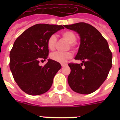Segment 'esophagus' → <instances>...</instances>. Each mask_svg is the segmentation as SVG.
Here are the masks:
<instances>
[{"label":"esophagus","mask_w":120,"mask_h":120,"mask_svg":"<svg viewBox=\"0 0 120 120\" xmlns=\"http://www.w3.org/2000/svg\"><path fill=\"white\" fill-rule=\"evenodd\" d=\"M67 65V64H61V65H62V67L65 66V65Z\"/></svg>","instance_id":"obj_1"}]
</instances>
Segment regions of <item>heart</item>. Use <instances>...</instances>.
<instances>
[{
  "label": "heart",
  "instance_id": "b5f03b06",
  "mask_svg": "<svg viewBox=\"0 0 120 120\" xmlns=\"http://www.w3.org/2000/svg\"><path fill=\"white\" fill-rule=\"evenodd\" d=\"M62 37L63 38L69 43V47L71 49H75V42L77 40V37L75 33L70 30H65L62 33ZM57 38L55 35H52L49 37L47 40V47L51 50H53L56 47ZM72 56V53L70 51L65 52H55L50 55V58L52 60H54L58 63H65L67 60L70 59Z\"/></svg>",
  "mask_w": 120,
  "mask_h": 120
}]
</instances>
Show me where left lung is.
I'll use <instances>...</instances> for the list:
<instances>
[{
    "instance_id": "obj_1",
    "label": "left lung",
    "mask_w": 120,
    "mask_h": 120,
    "mask_svg": "<svg viewBox=\"0 0 120 120\" xmlns=\"http://www.w3.org/2000/svg\"><path fill=\"white\" fill-rule=\"evenodd\" d=\"M64 27L77 32L80 37V45L75 59L82 60V63L68 64L71 69L68 77L69 86L80 94L93 93L106 80L112 68V53L108 42L88 23L79 22Z\"/></svg>"
}]
</instances>
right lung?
Here are the masks:
<instances>
[{"label":"right lung","mask_w":120,"mask_h":120,"mask_svg":"<svg viewBox=\"0 0 120 120\" xmlns=\"http://www.w3.org/2000/svg\"><path fill=\"white\" fill-rule=\"evenodd\" d=\"M62 25L38 23L32 26L18 37L10 53V70L20 88L30 95L47 92L62 66L51 59L43 67L40 62L49 56L47 40Z\"/></svg>","instance_id":"1"}]
</instances>
